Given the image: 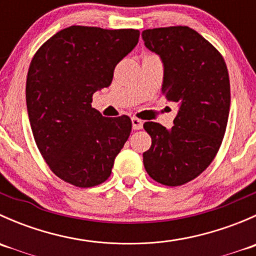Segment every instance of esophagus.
I'll list each match as a JSON object with an SVG mask.
<instances>
[{
	"label": "esophagus",
	"mask_w": 256,
	"mask_h": 256,
	"mask_svg": "<svg viewBox=\"0 0 256 256\" xmlns=\"http://www.w3.org/2000/svg\"><path fill=\"white\" fill-rule=\"evenodd\" d=\"M142 126H144L142 120H140V118H132L134 130H140V128H142Z\"/></svg>",
	"instance_id": "34e87169"
}]
</instances>
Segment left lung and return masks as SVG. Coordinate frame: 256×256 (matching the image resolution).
I'll use <instances>...</instances> for the list:
<instances>
[{
  "label": "left lung",
  "mask_w": 256,
  "mask_h": 256,
  "mask_svg": "<svg viewBox=\"0 0 256 256\" xmlns=\"http://www.w3.org/2000/svg\"><path fill=\"white\" fill-rule=\"evenodd\" d=\"M142 38L164 60L162 94L180 105L171 128L144 124L152 140L144 166L152 180L177 187L200 176L218 154L230 108L228 69L218 49L187 26L144 30Z\"/></svg>",
  "instance_id": "8db88e82"
}]
</instances>
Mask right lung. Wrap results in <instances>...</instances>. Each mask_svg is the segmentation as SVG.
I'll list each match as a JSON object with an SVG mask.
<instances>
[{
    "mask_svg": "<svg viewBox=\"0 0 256 256\" xmlns=\"http://www.w3.org/2000/svg\"><path fill=\"white\" fill-rule=\"evenodd\" d=\"M138 30L70 26L43 43L26 82L36 144L50 171L79 188L105 182L130 136L128 115L105 118L92 94L109 86L116 64L138 44Z\"/></svg>",
    "mask_w": 256,
    "mask_h": 256,
    "instance_id": "right-lung-1",
    "label": "right lung"
}]
</instances>
